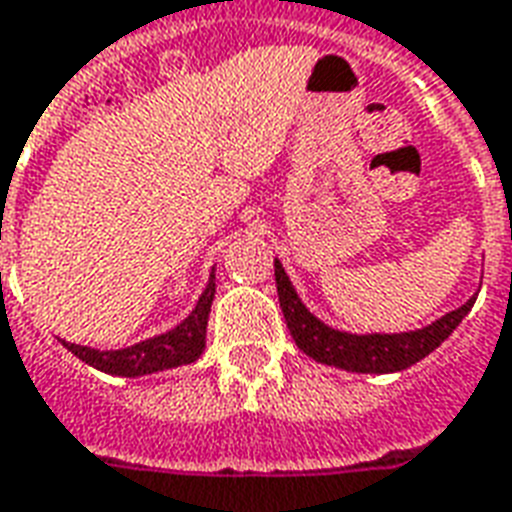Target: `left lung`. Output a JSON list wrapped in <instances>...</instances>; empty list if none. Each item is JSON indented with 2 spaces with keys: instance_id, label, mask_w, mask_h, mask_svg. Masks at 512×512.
I'll return each mask as SVG.
<instances>
[{
  "instance_id": "left-lung-1",
  "label": "left lung",
  "mask_w": 512,
  "mask_h": 512,
  "mask_svg": "<svg viewBox=\"0 0 512 512\" xmlns=\"http://www.w3.org/2000/svg\"><path fill=\"white\" fill-rule=\"evenodd\" d=\"M275 286H278L283 319H286L294 343L316 363L335 365V368L352 371V374H395V371H404L409 365L420 363L423 357L434 352L436 346H442L450 338V333L461 324L466 313L472 311L477 300V294L469 297L461 308L445 313L442 319H436L420 330L357 335L335 330L330 324H324L319 316H313L300 300V294L294 292L292 281L278 259H275Z\"/></svg>"
}]
</instances>
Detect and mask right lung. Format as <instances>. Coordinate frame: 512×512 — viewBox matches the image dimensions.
Returning a JSON list of instances; mask_svg holds the SVG:
<instances>
[{"mask_svg": "<svg viewBox=\"0 0 512 512\" xmlns=\"http://www.w3.org/2000/svg\"><path fill=\"white\" fill-rule=\"evenodd\" d=\"M212 297H215V267H212L207 289L201 292L196 308L177 327H171L169 333L138 341L133 346H125V349H106V352L67 341H62V346L67 352L76 354L81 363L92 365L103 374L130 376V379L196 363L204 352V346H207V319H210Z\"/></svg>", "mask_w": 512, "mask_h": 512, "instance_id": "1", "label": "right lung"}]
</instances>
